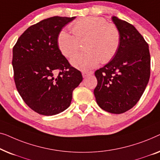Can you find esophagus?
Masks as SVG:
<instances>
[{
    "label": "esophagus",
    "mask_w": 160,
    "mask_h": 160,
    "mask_svg": "<svg viewBox=\"0 0 160 160\" xmlns=\"http://www.w3.org/2000/svg\"><path fill=\"white\" fill-rule=\"evenodd\" d=\"M82 77L83 78H86L87 76H88V75H93V72H83L82 73Z\"/></svg>",
    "instance_id": "esophagus-1"
}]
</instances>
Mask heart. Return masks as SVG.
Masks as SVG:
<instances>
[{"label": "heart", "instance_id": "1", "mask_svg": "<svg viewBox=\"0 0 160 160\" xmlns=\"http://www.w3.org/2000/svg\"><path fill=\"white\" fill-rule=\"evenodd\" d=\"M73 35L62 30L57 43L63 55L70 58L78 52L80 42L87 38L85 50L72 58L71 64L82 71L95 68L102 62L107 64L113 59L120 46V33L113 24L102 17H87L75 20L70 25Z\"/></svg>", "mask_w": 160, "mask_h": 160}]
</instances>
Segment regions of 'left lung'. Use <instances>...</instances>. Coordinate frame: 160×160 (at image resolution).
<instances>
[{"instance_id": "8db88e82", "label": "left lung", "mask_w": 160, "mask_h": 160, "mask_svg": "<svg viewBox=\"0 0 160 160\" xmlns=\"http://www.w3.org/2000/svg\"><path fill=\"white\" fill-rule=\"evenodd\" d=\"M120 33L115 57L95 72L96 102L106 112L122 114L134 107L144 92L150 77L148 45L135 27L112 17Z\"/></svg>"}]
</instances>
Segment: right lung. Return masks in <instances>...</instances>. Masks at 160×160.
I'll return each mask as SVG.
<instances>
[{
	"mask_svg": "<svg viewBox=\"0 0 160 160\" xmlns=\"http://www.w3.org/2000/svg\"><path fill=\"white\" fill-rule=\"evenodd\" d=\"M75 18L42 20L27 29L13 48L16 87L26 104L40 114L54 115L67 109L74 89L82 80V74L71 66L57 43L58 33Z\"/></svg>",
	"mask_w": 160,
	"mask_h": 160,
	"instance_id": "add662e5",
	"label": "right lung"
}]
</instances>
